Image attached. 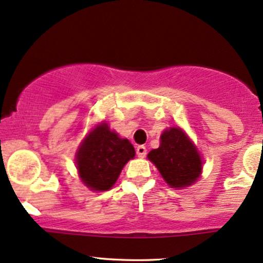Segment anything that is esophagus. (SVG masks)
<instances>
[{
    "instance_id": "obj_1",
    "label": "esophagus",
    "mask_w": 263,
    "mask_h": 263,
    "mask_svg": "<svg viewBox=\"0 0 263 263\" xmlns=\"http://www.w3.org/2000/svg\"><path fill=\"white\" fill-rule=\"evenodd\" d=\"M137 155L141 158L146 156V147H145L144 145H139V146L137 147Z\"/></svg>"
}]
</instances>
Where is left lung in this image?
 I'll list each match as a JSON object with an SVG mask.
<instances>
[{"label":"left lung","mask_w":263,"mask_h":263,"mask_svg":"<svg viewBox=\"0 0 263 263\" xmlns=\"http://www.w3.org/2000/svg\"><path fill=\"white\" fill-rule=\"evenodd\" d=\"M147 158L157 167L168 185L177 189L193 185L202 171L196 146L176 126L162 133L160 147L148 152Z\"/></svg>","instance_id":"left-lung-1"}]
</instances>
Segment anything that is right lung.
Segmentation results:
<instances>
[{"label":"right lung","mask_w":263,"mask_h":263,"mask_svg":"<svg viewBox=\"0 0 263 263\" xmlns=\"http://www.w3.org/2000/svg\"><path fill=\"white\" fill-rule=\"evenodd\" d=\"M134 156L130 141L101 123L84 139L76 163L80 179L90 190L106 191L115 185L123 167Z\"/></svg>","instance_id":"1"}]
</instances>
